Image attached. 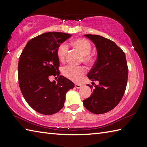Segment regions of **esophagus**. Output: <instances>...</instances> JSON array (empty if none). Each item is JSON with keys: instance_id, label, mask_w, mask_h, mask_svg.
Here are the masks:
<instances>
[{"instance_id": "1", "label": "esophagus", "mask_w": 147, "mask_h": 147, "mask_svg": "<svg viewBox=\"0 0 147 147\" xmlns=\"http://www.w3.org/2000/svg\"><path fill=\"white\" fill-rule=\"evenodd\" d=\"M74 86H75V88H80L81 87V85H80V84H78V83H75Z\"/></svg>"}]
</instances>
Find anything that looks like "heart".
Instances as JSON below:
<instances>
[{"mask_svg":"<svg viewBox=\"0 0 147 147\" xmlns=\"http://www.w3.org/2000/svg\"><path fill=\"white\" fill-rule=\"evenodd\" d=\"M72 45L78 50L82 54V61L87 64H91L94 62V57L90 54L92 51V45L85 38H77L72 42ZM68 52V47L62 43L59 45L57 49V56L59 60L63 62ZM62 74L67 78L73 82H79L82 78L83 76L86 73V69L83 66H74L68 65L62 69Z\"/></svg>","mask_w":147,"mask_h":147,"instance_id":"obj_1","label":"heart"}]
</instances>
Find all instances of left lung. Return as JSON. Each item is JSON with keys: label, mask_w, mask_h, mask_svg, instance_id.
I'll return each instance as SVG.
<instances>
[{"label": "left lung", "mask_w": 147, "mask_h": 147, "mask_svg": "<svg viewBox=\"0 0 147 147\" xmlns=\"http://www.w3.org/2000/svg\"><path fill=\"white\" fill-rule=\"evenodd\" d=\"M85 36L92 40L97 51V59L87 76L99 84L95 85L92 94L83 102L92 113L104 114L119 103L125 92L128 76L126 55L111 40L96 35Z\"/></svg>", "instance_id": "1"}]
</instances>
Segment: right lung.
<instances>
[{
    "instance_id": "add662e5",
    "label": "right lung",
    "mask_w": 147,
    "mask_h": 147,
    "mask_svg": "<svg viewBox=\"0 0 147 147\" xmlns=\"http://www.w3.org/2000/svg\"><path fill=\"white\" fill-rule=\"evenodd\" d=\"M70 34L47 32L31 39L20 57L19 85L24 99L39 113L52 115L64 107L65 94L74 84L59 76L57 49L70 38ZM51 76L59 78L58 83L51 82Z\"/></svg>"
}]
</instances>
